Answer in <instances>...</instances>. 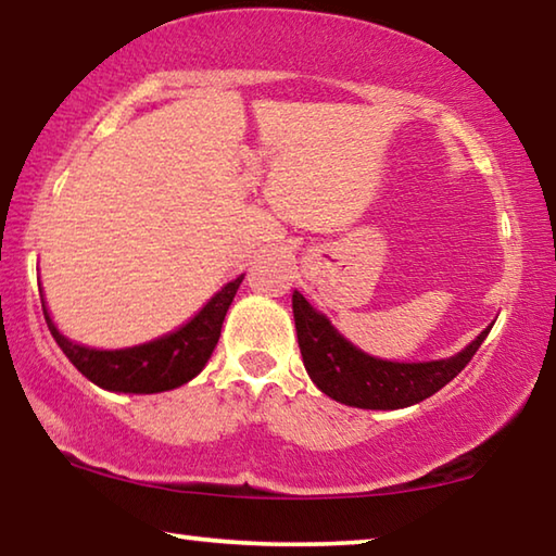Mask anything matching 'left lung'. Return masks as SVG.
Segmentation results:
<instances>
[{
  "instance_id": "obj_1",
  "label": "left lung",
  "mask_w": 556,
  "mask_h": 556,
  "mask_svg": "<svg viewBox=\"0 0 556 556\" xmlns=\"http://www.w3.org/2000/svg\"><path fill=\"white\" fill-rule=\"evenodd\" d=\"M293 318L303 366L326 396L356 408H404L429 399L464 371L492 328L477 336L462 353L429 364H391L358 351L328 324L324 313L301 293H293Z\"/></svg>"
}]
</instances>
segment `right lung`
Wrapping results in <instances>:
<instances>
[{
  "label": "right lung",
  "mask_w": 556,
  "mask_h": 556,
  "mask_svg": "<svg viewBox=\"0 0 556 556\" xmlns=\"http://www.w3.org/2000/svg\"><path fill=\"white\" fill-rule=\"evenodd\" d=\"M240 283H243V276L230 280L220 293L211 298V303L190 324H185L175 333L123 351H94L72 343L70 338H64L54 328L45 305L42 311L47 328H50L64 356L92 383L108 391L157 393L178 389V386L188 383L190 378L203 371L213 349L218 345L225 313H228Z\"/></svg>",
  "instance_id": "add662e5"
}]
</instances>
